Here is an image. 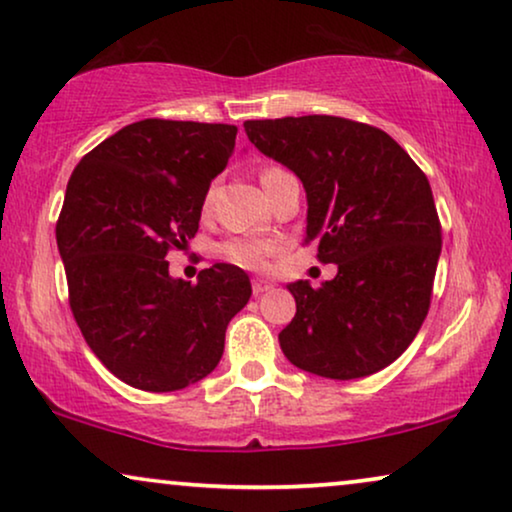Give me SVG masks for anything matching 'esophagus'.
Segmentation results:
<instances>
[{
  "instance_id": "esophagus-1",
  "label": "esophagus",
  "mask_w": 512,
  "mask_h": 512,
  "mask_svg": "<svg viewBox=\"0 0 512 512\" xmlns=\"http://www.w3.org/2000/svg\"><path fill=\"white\" fill-rule=\"evenodd\" d=\"M270 289H272L270 279H263V277H254V279H251V291H254V296H261V293L270 291Z\"/></svg>"
}]
</instances>
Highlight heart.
I'll list each match as a JSON object with an SVG mask.
<instances>
[{
    "mask_svg": "<svg viewBox=\"0 0 512 512\" xmlns=\"http://www.w3.org/2000/svg\"><path fill=\"white\" fill-rule=\"evenodd\" d=\"M279 167H265L261 172V181L265 184L272 174H277ZM209 202V198H207ZM272 251H275V244L268 240H261V237H230L228 242H223L221 254L226 261L233 265H240L244 270H263L268 265Z\"/></svg>",
    "mask_w": 512,
    "mask_h": 512,
    "instance_id": "b5f03b06",
    "label": "heart"
}]
</instances>
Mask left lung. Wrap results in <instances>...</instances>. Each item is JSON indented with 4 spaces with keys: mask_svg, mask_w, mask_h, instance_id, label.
I'll list each match as a JSON object with an SVG mask.
<instances>
[{
    "mask_svg": "<svg viewBox=\"0 0 512 512\" xmlns=\"http://www.w3.org/2000/svg\"><path fill=\"white\" fill-rule=\"evenodd\" d=\"M258 151L293 170L307 193L305 244L338 275L289 284L296 317L279 333L293 366L356 380L394 363L431 305L443 228L426 174L375 125L340 116L247 121Z\"/></svg>",
    "mask_w": 512,
    "mask_h": 512,
    "instance_id": "8db88e82",
    "label": "left lung"
}]
</instances>
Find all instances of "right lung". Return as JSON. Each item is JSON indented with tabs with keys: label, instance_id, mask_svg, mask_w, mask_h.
Instances as JSON below:
<instances>
[{
	"label": "right lung",
	"instance_id": "1",
	"mask_svg": "<svg viewBox=\"0 0 512 512\" xmlns=\"http://www.w3.org/2000/svg\"><path fill=\"white\" fill-rule=\"evenodd\" d=\"M235 125L144 118L81 158L55 226L69 307L118 380L177 391L221 361L228 321L249 303L247 272L170 277L165 261L198 233L209 184L235 151Z\"/></svg>",
	"mask_w": 512,
	"mask_h": 512
}]
</instances>
